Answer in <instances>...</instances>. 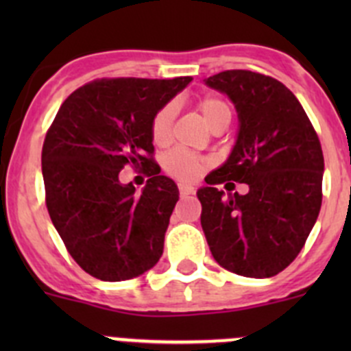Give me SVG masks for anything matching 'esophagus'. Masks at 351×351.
<instances>
[{
  "label": "esophagus",
  "instance_id": "obj_1",
  "mask_svg": "<svg viewBox=\"0 0 351 351\" xmlns=\"http://www.w3.org/2000/svg\"><path fill=\"white\" fill-rule=\"evenodd\" d=\"M178 192H180V197H182V198L189 197V195H192V193H193V186L186 185V183H180Z\"/></svg>",
  "mask_w": 351,
  "mask_h": 351
}]
</instances>
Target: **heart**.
I'll return each instance as SVG.
<instances>
[{
    "label": "heart",
    "mask_w": 351,
    "mask_h": 351,
    "mask_svg": "<svg viewBox=\"0 0 351 351\" xmlns=\"http://www.w3.org/2000/svg\"><path fill=\"white\" fill-rule=\"evenodd\" d=\"M197 108L204 122L210 129L217 127L219 123L231 122L232 110L224 98L207 95V97L198 100ZM173 119H175V107L173 105H165L156 112L153 122H151V139L156 146H162V144L168 143ZM210 159L204 158V156L186 153L182 149H173L162 158V168L168 175L175 176V178L183 180V182H193L204 169L210 166Z\"/></svg>",
    "instance_id": "b5f03b06"
}]
</instances>
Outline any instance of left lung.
I'll list each match as a JSON object with an SVG mask.
<instances>
[{"instance_id":"8db88e82","label":"left lung","mask_w":351,"mask_h":351,"mask_svg":"<svg viewBox=\"0 0 351 351\" xmlns=\"http://www.w3.org/2000/svg\"><path fill=\"white\" fill-rule=\"evenodd\" d=\"M205 84L234 104L239 132L232 153L197 192L212 256L232 274L268 278L297 258L323 202L319 137L295 95L275 77L222 71ZM246 182V196L217 189Z\"/></svg>"}]
</instances>
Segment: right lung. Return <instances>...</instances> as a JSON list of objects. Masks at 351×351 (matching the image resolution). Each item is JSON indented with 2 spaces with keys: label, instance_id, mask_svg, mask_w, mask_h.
I'll return each mask as SVG.
<instances>
[{
  "label": "right lung",
  "instance_id": "add662e5",
  "mask_svg": "<svg viewBox=\"0 0 351 351\" xmlns=\"http://www.w3.org/2000/svg\"><path fill=\"white\" fill-rule=\"evenodd\" d=\"M192 81L104 77L66 98L42 147L49 215L77 265L91 277H139L162 254L178 186L159 175L151 122ZM127 164L150 176L143 193L122 186Z\"/></svg>",
  "mask_w": 351,
  "mask_h": 351
}]
</instances>
